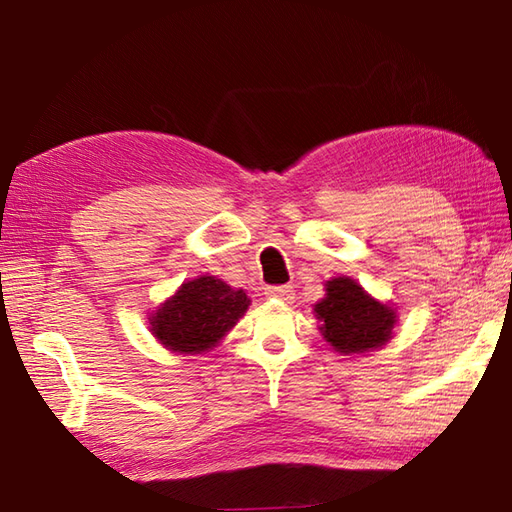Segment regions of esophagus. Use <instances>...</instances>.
<instances>
[{
  "label": "esophagus",
  "instance_id": "34e87169",
  "mask_svg": "<svg viewBox=\"0 0 512 512\" xmlns=\"http://www.w3.org/2000/svg\"><path fill=\"white\" fill-rule=\"evenodd\" d=\"M266 296L275 300H291L293 298V287L291 284H282V287H266Z\"/></svg>",
  "mask_w": 512,
  "mask_h": 512
}]
</instances>
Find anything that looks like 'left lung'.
Masks as SVG:
<instances>
[{
	"instance_id": "left-lung-1",
	"label": "left lung",
	"mask_w": 512,
	"mask_h": 512,
	"mask_svg": "<svg viewBox=\"0 0 512 512\" xmlns=\"http://www.w3.org/2000/svg\"><path fill=\"white\" fill-rule=\"evenodd\" d=\"M325 341L336 352L375 350L391 339L395 311L372 300L350 277L327 282V296L314 307Z\"/></svg>"
}]
</instances>
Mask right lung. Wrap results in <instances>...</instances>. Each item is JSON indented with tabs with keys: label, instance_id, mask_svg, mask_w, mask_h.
Returning <instances> with one entry per match:
<instances>
[{
	"label": "right lung",
	"instance_id": "add662e5",
	"mask_svg": "<svg viewBox=\"0 0 512 512\" xmlns=\"http://www.w3.org/2000/svg\"><path fill=\"white\" fill-rule=\"evenodd\" d=\"M248 305L250 300L241 289L235 291L212 275H201L185 282L176 296L155 311L151 329L164 348L201 354L212 350L237 325Z\"/></svg>",
	"mask_w": 512,
	"mask_h": 512
}]
</instances>
